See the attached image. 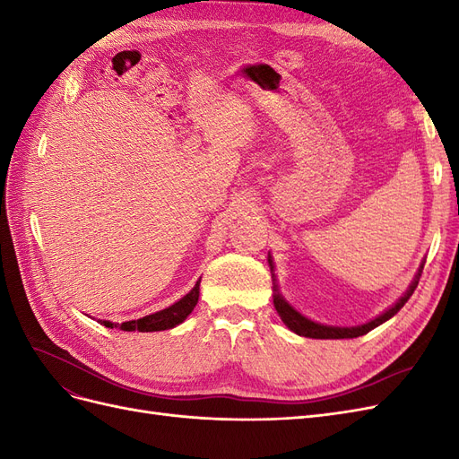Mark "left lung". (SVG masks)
<instances>
[{
    "mask_svg": "<svg viewBox=\"0 0 459 459\" xmlns=\"http://www.w3.org/2000/svg\"><path fill=\"white\" fill-rule=\"evenodd\" d=\"M268 264H270V272H272V281H273V307L277 310V314H280L281 322L293 331L297 333V335L300 337H308V339H354V337H359V335H366V333H369L371 329L379 327L381 324H385L386 319H391L404 304L408 302V299L413 295L415 287H418L420 283V277H421V272H423V264L418 270V273H415L413 281L410 283L408 290L404 295H402L391 308H386L383 314H379L377 317L369 319V322L362 324V325H354V327H335V325H324V324H317V322H312L310 317L302 316L297 308L290 307V304L283 299V295L280 293V287H277V280H275V273H273V258L272 255L268 253Z\"/></svg>",
    "mask_w": 459,
    "mask_h": 459,
    "instance_id": "left-lung-1",
    "label": "left lung"
}]
</instances>
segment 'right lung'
<instances>
[{"mask_svg":"<svg viewBox=\"0 0 459 459\" xmlns=\"http://www.w3.org/2000/svg\"><path fill=\"white\" fill-rule=\"evenodd\" d=\"M199 285H201V280L195 283V287H193L186 297L174 302L172 307L159 310L155 314L143 316L140 319H130V322H124V324H113V322H108V319H100V324L105 327H110V329L118 327L122 331H140V333L172 329V327L182 324L184 319L193 312V308H195V304L199 302Z\"/></svg>","mask_w":459,"mask_h":459,"instance_id":"obj_1","label":"right lung"}]
</instances>
